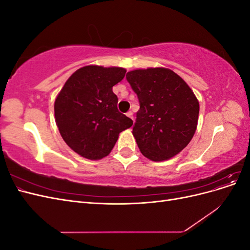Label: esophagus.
<instances>
[{
  "instance_id": "obj_1",
  "label": "esophagus",
  "mask_w": 250,
  "mask_h": 250,
  "mask_svg": "<svg viewBox=\"0 0 250 250\" xmlns=\"http://www.w3.org/2000/svg\"><path fill=\"white\" fill-rule=\"evenodd\" d=\"M126 116H127V117H129L131 120H133V113H132V111H128V112H126Z\"/></svg>"
}]
</instances>
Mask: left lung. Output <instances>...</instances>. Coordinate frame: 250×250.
<instances>
[{
	"label": "left lung",
	"mask_w": 250,
	"mask_h": 250,
	"mask_svg": "<svg viewBox=\"0 0 250 250\" xmlns=\"http://www.w3.org/2000/svg\"><path fill=\"white\" fill-rule=\"evenodd\" d=\"M140 109L132 128L144 156L154 162L179 153L196 131L199 103L177 74L164 67L128 72Z\"/></svg>",
	"instance_id": "8db88e82"
}]
</instances>
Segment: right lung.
<instances>
[{
	"label": "right lung",
	"instance_id": "obj_1",
	"mask_svg": "<svg viewBox=\"0 0 250 250\" xmlns=\"http://www.w3.org/2000/svg\"><path fill=\"white\" fill-rule=\"evenodd\" d=\"M122 67L87 65L66 80L57 96L56 124L67 146L88 160L110 153L119 133L133 124L118 109L112 86L122 81Z\"/></svg>",
	"mask_w": 250,
	"mask_h": 250
}]
</instances>
